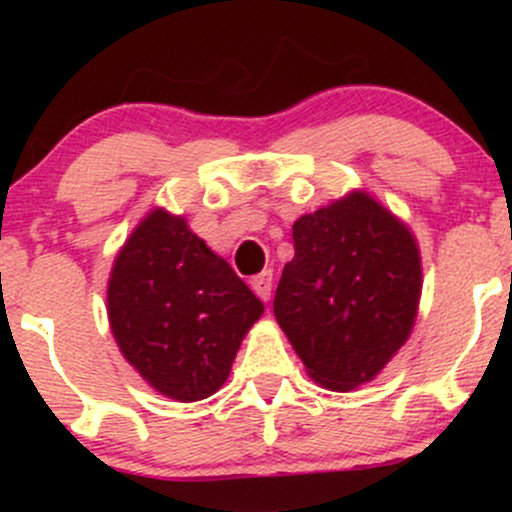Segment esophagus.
<instances>
[{
  "label": "esophagus",
  "mask_w": 512,
  "mask_h": 512,
  "mask_svg": "<svg viewBox=\"0 0 512 512\" xmlns=\"http://www.w3.org/2000/svg\"><path fill=\"white\" fill-rule=\"evenodd\" d=\"M250 284H252V291H255L262 301H269V296H272V272L257 274Z\"/></svg>",
  "instance_id": "34e87169"
}]
</instances>
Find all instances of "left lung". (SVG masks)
I'll use <instances>...</instances> for the list:
<instances>
[{
	"label": "left lung",
	"instance_id": "8db88e82",
	"mask_svg": "<svg viewBox=\"0 0 512 512\" xmlns=\"http://www.w3.org/2000/svg\"><path fill=\"white\" fill-rule=\"evenodd\" d=\"M293 255L274 317L315 383H370L407 342L421 298L414 236L368 192H349L293 223Z\"/></svg>",
	"mask_w": 512,
	"mask_h": 512
}]
</instances>
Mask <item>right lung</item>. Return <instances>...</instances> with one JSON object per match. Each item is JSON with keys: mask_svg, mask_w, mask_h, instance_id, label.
I'll list each match as a JSON object with an SVG mask.
<instances>
[{"mask_svg": "<svg viewBox=\"0 0 512 512\" xmlns=\"http://www.w3.org/2000/svg\"><path fill=\"white\" fill-rule=\"evenodd\" d=\"M264 305L182 216L154 209L117 252L108 279L110 330L156 392L197 402L226 383Z\"/></svg>", "mask_w": 512, "mask_h": 512, "instance_id": "add662e5", "label": "right lung"}]
</instances>
